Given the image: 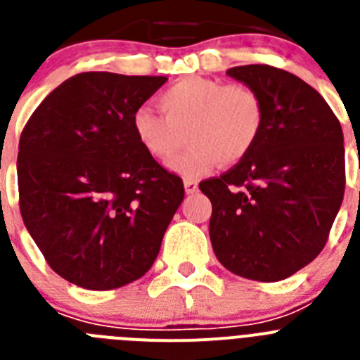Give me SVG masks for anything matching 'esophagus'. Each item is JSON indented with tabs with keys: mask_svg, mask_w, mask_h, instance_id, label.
I'll return each instance as SVG.
<instances>
[{
	"mask_svg": "<svg viewBox=\"0 0 360 360\" xmlns=\"http://www.w3.org/2000/svg\"><path fill=\"white\" fill-rule=\"evenodd\" d=\"M184 187H186L187 195H195L196 191H198V182H196V180H191V178H187L186 182H184Z\"/></svg>",
	"mask_w": 360,
	"mask_h": 360,
	"instance_id": "esophagus-1",
	"label": "esophagus"
}]
</instances>
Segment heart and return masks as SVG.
<instances>
[{
	"label": "heart",
	"instance_id": "1",
	"mask_svg": "<svg viewBox=\"0 0 360 360\" xmlns=\"http://www.w3.org/2000/svg\"><path fill=\"white\" fill-rule=\"evenodd\" d=\"M160 111L142 104L131 115L136 142L149 157L167 162L182 146L189 148L171 164L184 176L209 173L221 162L238 164L254 149L265 124L262 97L250 86L224 84L209 77H186L160 94Z\"/></svg>",
	"mask_w": 360,
	"mask_h": 360
}]
</instances>
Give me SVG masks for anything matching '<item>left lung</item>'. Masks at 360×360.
I'll list each match as a JSON object with an SVG mask.
<instances>
[{"instance_id": "8db88e82", "label": "left lung", "mask_w": 360, "mask_h": 360, "mask_svg": "<svg viewBox=\"0 0 360 360\" xmlns=\"http://www.w3.org/2000/svg\"><path fill=\"white\" fill-rule=\"evenodd\" d=\"M262 97L265 124L252 151L200 182L212 203L218 262L254 281H279L319 256L345 196V136L321 94L269 65L227 70Z\"/></svg>"}]
</instances>
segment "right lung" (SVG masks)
I'll list each match as a JSON object with an SVG mask.
<instances>
[{"label": "right lung", "mask_w": 360, "mask_h": 360, "mask_svg": "<svg viewBox=\"0 0 360 360\" xmlns=\"http://www.w3.org/2000/svg\"><path fill=\"white\" fill-rule=\"evenodd\" d=\"M167 77L84 72L32 113L19 139V211L66 281L111 290L142 278L180 207L182 178L141 148L135 108Z\"/></svg>", "instance_id": "obj_1"}]
</instances>
